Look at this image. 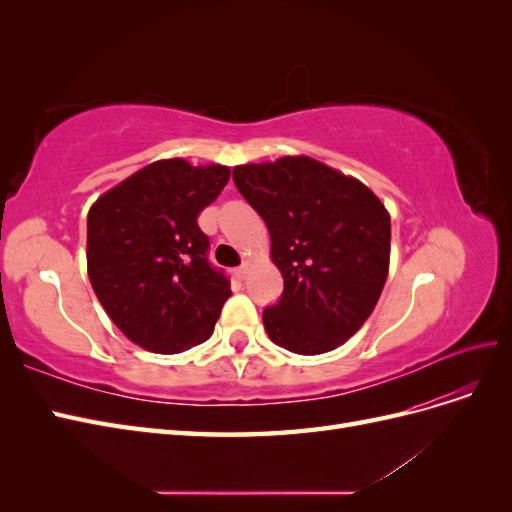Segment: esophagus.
<instances>
[{"label":"esophagus","instance_id":"obj_1","mask_svg":"<svg viewBox=\"0 0 512 512\" xmlns=\"http://www.w3.org/2000/svg\"><path fill=\"white\" fill-rule=\"evenodd\" d=\"M235 275H237V280L245 282V280H247V275H250V265H243V267H239V269L235 271Z\"/></svg>","mask_w":512,"mask_h":512}]
</instances>
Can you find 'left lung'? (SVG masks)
I'll use <instances>...</instances> for the list:
<instances>
[{
	"mask_svg": "<svg viewBox=\"0 0 512 512\" xmlns=\"http://www.w3.org/2000/svg\"><path fill=\"white\" fill-rule=\"evenodd\" d=\"M232 179L271 235L284 294L262 312L273 344L297 354L342 346L380 299L391 215L365 183L309 156L239 164Z\"/></svg>",
	"mask_w": 512,
	"mask_h": 512,
	"instance_id": "8db88e82",
	"label": "left lung"
}]
</instances>
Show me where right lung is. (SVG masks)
<instances>
[{
	"instance_id": "add662e5",
	"label": "right lung",
	"mask_w": 512,
	"mask_h": 512,
	"mask_svg": "<svg viewBox=\"0 0 512 512\" xmlns=\"http://www.w3.org/2000/svg\"><path fill=\"white\" fill-rule=\"evenodd\" d=\"M230 179L222 164L151 162L104 192L87 213V275L130 342L177 354L211 337L230 282L207 260L198 215Z\"/></svg>"
}]
</instances>
